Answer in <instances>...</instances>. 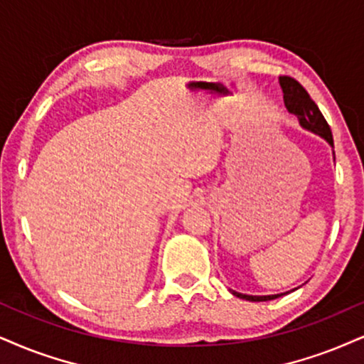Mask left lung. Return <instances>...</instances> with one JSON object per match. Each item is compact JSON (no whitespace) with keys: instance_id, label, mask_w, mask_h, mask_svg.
Returning <instances> with one entry per match:
<instances>
[{"instance_id":"obj_1","label":"left lung","mask_w":364,"mask_h":364,"mask_svg":"<svg viewBox=\"0 0 364 364\" xmlns=\"http://www.w3.org/2000/svg\"><path fill=\"white\" fill-rule=\"evenodd\" d=\"M280 86L282 91H284V101H285V107L289 109V113L295 114L299 118L300 127L309 129V132L319 134V136L324 138V140L329 143L331 146L334 148V140H333V133H331L329 124L324 116H322L321 109L317 107L316 102L312 101V97L309 96V92L300 86V82H297L294 77H289V75H282L280 79ZM232 295L236 297L250 300V302H267V300H273L280 295L285 294H277V295H246V294H240V291L231 290ZM289 294V291H287Z\"/></svg>"}]
</instances>
